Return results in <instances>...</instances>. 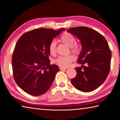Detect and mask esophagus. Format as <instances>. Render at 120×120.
<instances>
[{"instance_id":"1","label":"esophagus","mask_w":120,"mask_h":120,"mask_svg":"<svg viewBox=\"0 0 120 120\" xmlns=\"http://www.w3.org/2000/svg\"><path fill=\"white\" fill-rule=\"evenodd\" d=\"M60 70H66V69H67V68L60 67Z\"/></svg>"}]
</instances>
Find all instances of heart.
<instances>
[{
  "label": "heart",
  "mask_w": 120,
  "mask_h": 120,
  "mask_svg": "<svg viewBox=\"0 0 120 120\" xmlns=\"http://www.w3.org/2000/svg\"><path fill=\"white\" fill-rule=\"evenodd\" d=\"M60 41L65 44L71 49V51L75 53H78L80 51V46L76 44L75 37L70 33H64L60 37ZM49 51L51 55H55L56 53V42L51 41L49 45ZM74 60V57L72 55L65 56H59L54 60V63L61 67L67 68Z\"/></svg>",
  "instance_id": "1"
}]
</instances>
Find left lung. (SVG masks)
<instances>
[{"label":"left lung","mask_w":120,"mask_h":120,"mask_svg":"<svg viewBox=\"0 0 120 120\" xmlns=\"http://www.w3.org/2000/svg\"><path fill=\"white\" fill-rule=\"evenodd\" d=\"M67 32L77 37L82 45L77 60L82 65L75 68L77 75L71 80L72 84L84 93L94 91L103 84L110 71L112 53L106 39L88 27H73ZM84 64L86 66L83 65Z\"/></svg>","instance_id":"8db88e82"}]
</instances>
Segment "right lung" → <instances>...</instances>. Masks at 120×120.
Masks as SVG:
<instances>
[{
	"mask_svg": "<svg viewBox=\"0 0 120 120\" xmlns=\"http://www.w3.org/2000/svg\"><path fill=\"white\" fill-rule=\"evenodd\" d=\"M64 30L36 29L18 39L12 56L13 74L15 82L25 93L39 96L51 86L60 69L56 64L50 65L49 45Z\"/></svg>",
	"mask_w": 120,
	"mask_h": 120,
	"instance_id": "1",
	"label": "right lung"
}]
</instances>
